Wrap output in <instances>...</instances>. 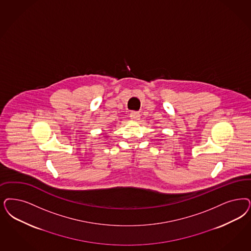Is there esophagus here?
Segmentation results:
<instances>
[{
    "label": "esophagus",
    "mask_w": 251,
    "mask_h": 251,
    "mask_svg": "<svg viewBox=\"0 0 251 251\" xmlns=\"http://www.w3.org/2000/svg\"><path fill=\"white\" fill-rule=\"evenodd\" d=\"M130 117L134 121H138L139 118H140V113L137 111H131L130 113Z\"/></svg>",
    "instance_id": "34e87169"
}]
</instances>
